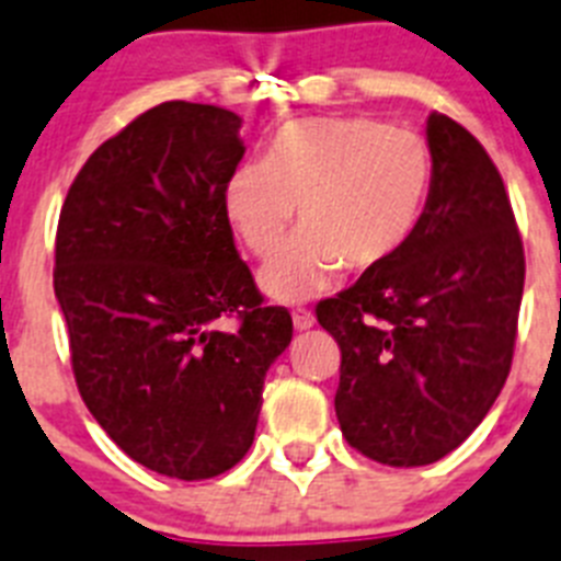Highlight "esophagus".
<instances>
[{"label": "esophagus", "mask_w": 561, "mask_h": 561, "mask_svg": "<svg viewBox=\"0 0 561 561\" xmlns=\"http://www.w3.org/2000/svg\"><path fill=\"white\" fill-rule=\"evenodd\" d=\"M294 328L296 330H310L313 328V313L305 308H296L294 310Z\"/></svg>", "instance_id": "1"}]
</instances>
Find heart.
I'll use <instances>...</instances> for the list:
<instances>
[{"instance_id": "heart-1", "label": "heart", "mask_w": 561, "mask_h": 561, "mask_svg": "<svg viewBox=\"0 0 561 561\" xmlns=\"http://www.w3.org/2000/svg\"><path fill=\"white\" fill-rule=\"evenodd\" d=\"M432 186V154L421 135L369 118L290 121L265 160H242L222 186L228 226L256 256L301 228L262 271L276 301L328 290L341 265L369 271L415 231Z\"/></svg>"}]
</instances>
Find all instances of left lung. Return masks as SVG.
<instances>
[{"mask_svg": "<svg viewBox=\"0 0 561 561\" xmlns=\"http://www.w3.org/2000/svg\"><path fill=\"white\" fill-rule=\"evenodd\" d=\"M432 186L409 240L316 305L341 350L335 415L353 449L383 466L455 451L511 373L525 251L503 178L449 115L426 121Z\"/></svg>", "mask_w": 561, "mask_h": 561, "instance_id": "left-lung-1", "label": "left lung"}]
</instances>
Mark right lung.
Listing matches in <instances>:
<instances>
[{"label":"right lung","instance_id":"1","mask_svg":"<svg viewBox=\"0 0 561 561\" xmlns=\"http://www.w3.org/2000/svg\"><path fill=\"white\" fill-rule=\"evenodd\" d=\"M240 126L222 106H152L90 154L58 217L53 287L78 392L126 455L178 480L245 457L267 367L294 339L222 211Z\"/></svg>","mask_w":561,"mask_h":561}]
</instances>
